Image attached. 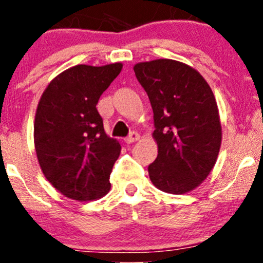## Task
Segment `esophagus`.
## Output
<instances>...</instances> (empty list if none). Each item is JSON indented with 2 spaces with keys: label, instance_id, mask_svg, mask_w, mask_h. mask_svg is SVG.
<instances>
[{
  "label": "esophagus",
  "instance_id": "1",
  "mask_svg": "<svg viewBox=\"0 0 263 263\" xmlns=\"http://www.w3.org/2000/svg\"><path fill=\"white\" fill-rule=\"evenodd\" d=\"M140 140V135L137 134V132H131V134H129V136L128 137H126L125 138V142L126 143H134V142H136V141H138Z\"/></svg>",
  "mask_w": 263,
  "mask_h": 263
}]
</instances>
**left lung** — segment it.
Wrapping results in <instances>:
<instances>
[{"instance_id":"1","label":"left lung","mask_w":263,"mask_h":263,"mask_svg":"<svg viewBox=\"0 0 263 263\" xmlns=\"http://www.w3.org/2000/svg\"><path fill=\"white\" fill-rule=\"evenodd\" d=\"M134 70L155 115L158 155L148 167L151 182L171 194L192 192L210 174L221 146L211 87L198 70L173 59L137 63Z\"/></svg>"}]
</instances>
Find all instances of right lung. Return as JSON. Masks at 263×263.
<instances>
[{"mask_svg":"<svg viewBox=\"0 0 263 263\" xmlns=\"http://www.w3.org/2000/svg\"><path fill=\"white\" fill-rule=\"evenodd\" d=\"M121 70L122 63L75 65L42 93L34 117L35 153L44 177L66 198L98 200L111 188L121 144L106 135L96 105Z\"/></svg>","mask_w":263,"mask_h":263,"instance_id":"1","label":"right lung"}]
</instances>
